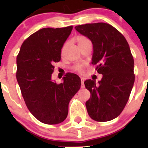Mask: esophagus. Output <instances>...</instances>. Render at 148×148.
Here are the masks:
<instances>
[{
  "label": "esophagus",
  "instance_id": "34e87169",
  "mask_svg": "<svg viewBox=\"0 0 148 148\" xmlns=\"http://www.w3.org/2000/svg\"><path fill=\"white\" fill-rule=\"evenodd\" d=\"M84 78H81V83H82L81 88H82V89H84V88L85 87L84 84Z\"/></svg>",
  "mask_w": 148,
  "mask_h": 148
}]
</instances>
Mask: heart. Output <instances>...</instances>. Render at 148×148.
Here are the masks:
<instances>
[{"label": "heart", "instance_id": "heart-1", "mask_svg": "<svg viewBox=\"0 0 148 148\" xmlns=\"http://www.w3.org/2000/svg\"><path fill=\"white\" fill-rule=\"evenodd\" d=\"M76 40H77V42L79 47H81V46L84 45V44H86V43L91 42V41L87 38V37L84 36H82V35L78 36L76 38ZM68 44H69L68 41H66L64 44H63V46H62V49H61V53H62V55L64 53ZM83 68H84V64H77L74 65V66H73V69H74V71H77V72L79 73L82 72Z\"/></svg>", "mask_w": 148, "mask_h": 148}]
</instances>
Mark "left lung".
<instances>
[{
    "label": "left lung",
    "instance_id": "left-lung-1",
    "mask_svg": "<svg viewBox=\"0 0 148 148\" xmlns=\"http://www.w3.org/2000/svg\"><path fill=\"white\" fill-rule=\"evenodd\" d=\"M75 29L92 41V64L103 75L99 84L91 79L84 82L91 93L86 102L88 114L97 122L113 120L125 108L135 82L134 59L129 44L120 31L108 23H86Z\"/></svg>",
    "mask_w": 148,
    "mask_h": 148
}]
</instances>
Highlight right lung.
<instances>
[{
	"instance_id": "1",
	"label": "right lung",
	"mask_w": 148,
	"mask_h": 148,
	"mask_svg": "<svg viewBox=\"0 0 148 148\" xmlns=\"http://www.w3.org/2000/svg\"><path fill=\"white\" fill-rule=\"evenodd\" d=\"M72 28L38 30L23 41L16 58V79L25 103L37 120L48 125L66 118L69 103L81 86L79 77L71 73L61 84L51 79L53 64L61 60V49Z\"/></svg>"
}]
</instances>
